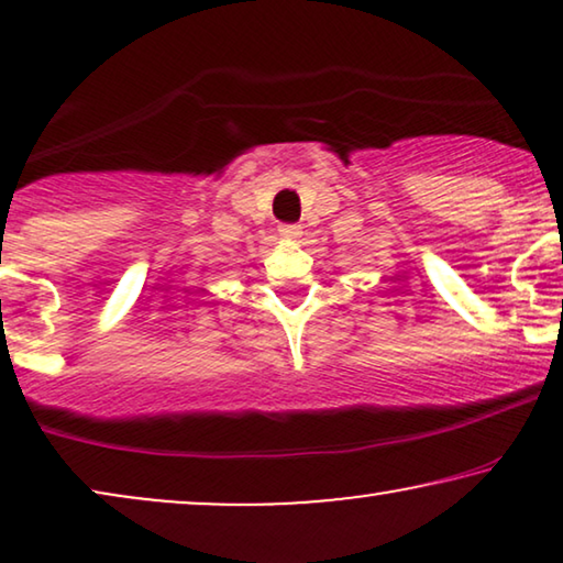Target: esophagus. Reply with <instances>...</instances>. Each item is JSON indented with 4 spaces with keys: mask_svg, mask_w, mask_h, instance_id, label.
Returning a JSON list of instances; mask_svg holds the SVG:
<instances>
[{
    "mask_svg": "<svg viewBox=\"0 0 563 563\" xmlns=\"http://www.w3.org/2000/svg\"><path fill=\"white\" fill-rule=\"evenodd\" d=\"M279 235L284 238V241H297V238L302 235V228H299V225H282Z\"/></svg>",
    "mask_w": 563,
    "mask_h": 563,
    "instance_id": "1",
    "label": "esophagus"
}]
</instances>
